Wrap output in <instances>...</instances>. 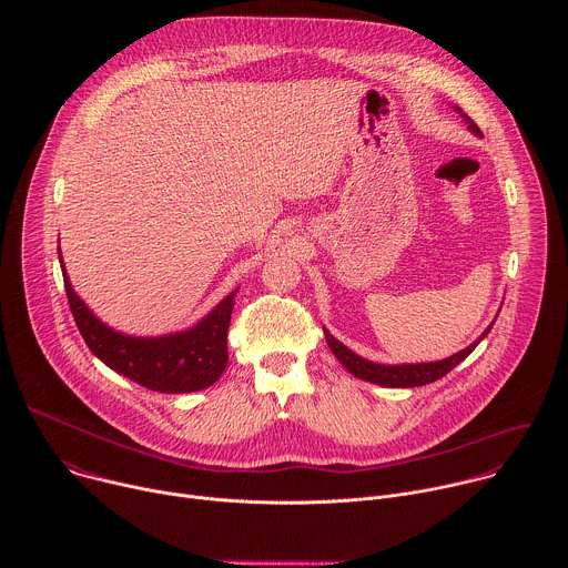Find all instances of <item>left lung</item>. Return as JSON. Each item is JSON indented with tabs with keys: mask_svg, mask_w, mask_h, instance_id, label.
<instances>
[{
	"mask_svg": "<svg viewBox=\"0 0 568 568\" xmlns=\"http://www.w3.org/2000/svg\"><path fill=\"white\" fill-rule=\"evenodd\" d=\"M454 110L463 116V121L467 123V130L476 136H480V130L476 128V123L463 114L460 108L454 105ZM495 323H490L488 331H485L476 342H471L467 348L454 353L452 357H445L440 362H420V364H375L371 359L359 357L357 353H353L348 346H344L339 339H335L326 328H323V335H326V342L331 346V351L335 353V357L346 366V371L359 379H366L371 384H379V386H388V388H412V386H425L432 384L436 379H440L443 375H447L454 366H458L476 346L478 342H483V337L490 333V328Z\"/></svg>",
	"mask_w": 568,
	"mask_h": 568,
	"instance_id": "1",
	"label": "left lung"
}]
</instances>
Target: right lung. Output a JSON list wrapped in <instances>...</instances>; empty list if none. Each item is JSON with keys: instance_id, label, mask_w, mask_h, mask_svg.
I'll return each mask as SVG.
<instances>
[{"instance_id": "obj_1", "label": "right lung", "mask_w": 568, "mask_h": 568, "mask_svg": "<svg viewBox=\"0 0 568 568\" xmlns=\"http://www.w3.org/2000/svg\"><path fill=\"white\" fill-rule=\"evenodd\" d=\"M58 258L75 326L90 351L114 373L156 393H193L220 379L229 362L226 331L235 292L226 294L189 331L134 337L105 326L71 287L60 247Z\"/></svg>"}]
</instances>
